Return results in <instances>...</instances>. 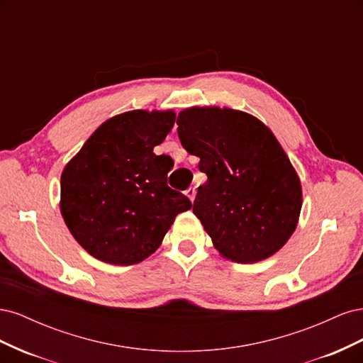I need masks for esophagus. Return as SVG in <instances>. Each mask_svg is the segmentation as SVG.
<instances>
[{
  "label": "esophagus",
  "instance_id": "obj_1",
  "mask_svg": "<svg viewBox=\"0 0 363 363\" xmlns=\"http://www.w3.org/2000/svg\"><path fill=\"white\" fill-rule=\"evenodd\" d=\"M186 195L189 196V200H191V201H194V200H195V195H196V191H195V188H189L188 191H186Z\"/></svg>",
  "mask_w": 363,
  "mask_h": 363
}]
</instances>
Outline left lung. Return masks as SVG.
Wrapping results in <instances>:
<instances>
[{"instance_id": "left-lung-1", "label": "left lung", "mask_w": 363, "mask_h": 363, "mask_svg": "<svg viewBox=\"0 0 363 363\" xmlns=\"http://www.w3.org/2000/svg\"><path fill=\"white\" fill-rule=\"evenodd\" d=\"M183 148L207 175L194 213L221 256L255 263L277 252L296 228L301 183L272 131L233 108L191 107L177 116Z\"/></svg>"}]
</instances>
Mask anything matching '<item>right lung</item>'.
<instances>
[{
    "instance_id": "1",
    "label": "right lung",
    "mask_w": 363,
    "mask_h": 363,
    "mask_svg": "<svg viewBox=\"0 0 363 363\" xmlns=\"http://www.w3.org/2000/svg\"><path fill=\"white\" fill-rule=\"evenodd\" d=\"M174 123L172 111L116 115L65 167L60 212L95 259L121 267L142 262L160 247L175 216L192 207L167 183L172 159L152 152Z\"/></svg>"
}]
</instances>
